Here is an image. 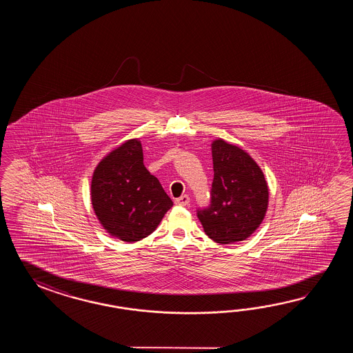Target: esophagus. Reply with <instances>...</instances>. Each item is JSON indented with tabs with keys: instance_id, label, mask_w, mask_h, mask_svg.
<instances>
[{
	"instance_id": "obj_1",
	"label": "esophagus",
	"mask_w": 353,
	"mask_h": 353,
	"mask_svg": "<svg viewBox=\"0 0 353 353\" xmlns=\"http://www.w3.org/2000/svg\"><path fill=\"white\" fill-rule=\"evenodd\" d=\"M189 202H190V198H189V195L187 194L181 195V196L175 199V203H176L178 205H188Z\"/></svg>"
}]
</instances>
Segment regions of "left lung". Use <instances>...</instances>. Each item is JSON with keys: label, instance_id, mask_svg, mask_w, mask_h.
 <instances>
[{"label": "left lung", "instance_id": "1", "mask_svg": "<svg viewBox=\"0 0 353 353\" xmlns=\"http://www.w3.org/2000/svg\"><path fill=\"white\" fill-rule=\"evenodd\" d=\"M212 158L210 207L196 213L203 230L222 245L246 240L268 210L269 187L263 170L246 151L222 139L212 143Z\"/></svg>", "mask_w": 353, "mask_h": 353}]
</instances>
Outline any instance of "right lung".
<instances>
[{"label":"right lung","mask_w":353,"mask_h":353,"mask_svg":"<svg viewBox=\"0 0 353 353\" xmlns=\"http://www.w3.org/2000/svg\"><path fill=\"white\" fill-rule=\"evenodd\" d=\"M90 201L102 227L125 242L148 237L173 207L158 178L143 165L137 139L125 141L98 163Z\"/></svg>","instance_id":"right-lung-1"}]
</instances>
